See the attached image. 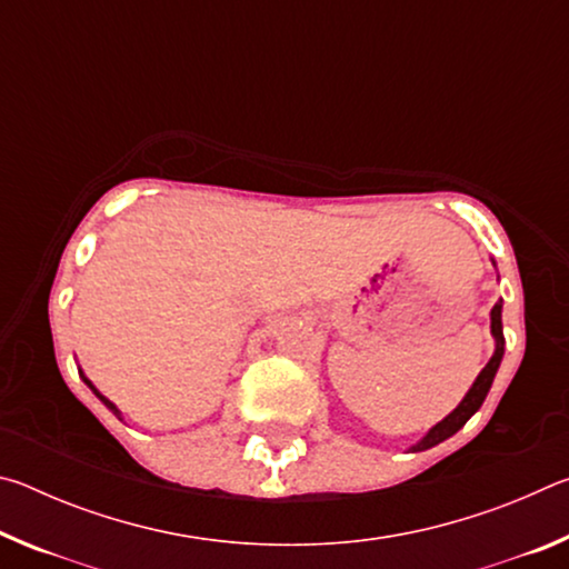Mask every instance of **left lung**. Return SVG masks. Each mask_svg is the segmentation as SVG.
Listing matches in <instances>:
<instances>
[{"label":"left lung","mask_w":569,"mask_h":569,"mask_svg":"<svg viewBox=\"0 0 569 569\" xmlns=\"http://www.w3.org/2000/svg\"><path fill=\"white\" fill-rule=\"evenodd\" d=\"M495 263V261H492ZM502 298H499V301L495 303V308H492V313H489V329H492V336H495V353H492V359L487 361V366L485 369L479 371V377L475 379V383H471L469 387V391L465 393V399H461L459 403H457V409L451 411V413H447L445 419H441L439 423H435V427H431L427 435H423L417 445H411L409 447V451H427V449H431V447H437V445H441V441H447L449 437H455L457 431L465 427V423L475 417V413L479 411V407L481 403H485V399H487V393H489V389H492V381H495V377H497V369H499V363H502V356H505V333H502Z\"/></svg>","instance_id":"8db88e82"}]
</instances>
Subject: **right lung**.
Instances as JSON below:
<instances>
[{"mask_svg": "<svg viewBox=\"0 0 569 569\" xmlns=\"http://www.w3.org/2000/svg\"><path fill=\"white\" fill-rule=\"evenodd\" d=\"M80 377H82V381H84V383H88V387H90V389H92V393H94V397H98V399H100V401H102V403H104V407H108V409H110V411H112V413H114V417H118V419H120V421H124V419H122V411H120V409H118V407H114V403H112V401H110V399H108V397H102V393H100V391H98V387H94V383H92V381H90V379H88V377H84V371H82V369H80Z\"/></svg>", "mask_w": 569, "mask_h": 569, "instance_id": "add662e5", "label": "right lung"}]
</instances>
